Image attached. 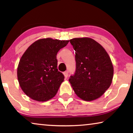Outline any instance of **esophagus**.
<instances>
[{"instance_id":"34e87169","label":"esophagus","mask_w":133,"mask_h":133,"mask_svg":"<svg viewBox=\"0 0 133 133\" xmlns=\"http://www.w3.org/2000/svg\"><path fill=\"white\" fill-rule=\"evenodd\" d=\"M63 74H64V76L65 78H67V77H68L69 71H68V70H67V71H64V73H63Z\"/></svg>"}]
</instances>
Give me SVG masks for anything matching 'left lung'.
Returning a JSON list of instances; mask_svg holds the SVG:
<instances>
[{"mask_svg":"<svg viewBox=\"0 0 133 133\" xmlns=\"http://www.w3.org/2000/svg\"><path fill=\"white\" fill-rule=\"evenodd\" d=\"M70 42L76 51V71L69 82L80 98L96 100L111 84L114 70L111 59L105 49L91 38H74Z\"/></svg>","mask_w":133,"mask_h":133,"instance_id":"1","label":"left lung"}]
</instances>
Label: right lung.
Instances as JSON below:
<instances>
[{"instance_id": "obj_1", "label": "right lung", "mask_w": 133, "mask_h": 133, "mask_svg": "<svg viewBox=\"0 0 133 133\" xmlns=\"http://www.w3.org/2000/svg\"><path fill=\"white\" fill-rule=\"evenodd\" d=\"M69 42L40 39L24 53L18 65L17 78L22 90L29 97L45 102L55 97L64 78L57 69L56 55Z\"/></svg>"}]
</instances>
